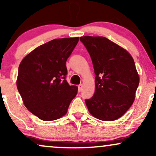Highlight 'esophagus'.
<instances>
[{"label": "esophagus", "mask_w": 156, "mask_h": 156, "mask_svg": "<svg viewBox=\"0 0 156 156\" xmlns=\"http://www.w3.org/2000/svg\"><path fill=\"white\" fill-rule=\"evenodd\" d=\"M78 92H80V91L82 90V88H83V85L82 84H80V85H78Z\"/></svg>", "instance_id": "obj_1"}]
</instances>
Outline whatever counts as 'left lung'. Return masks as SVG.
<instances>
[{"mask_svg": "<svg viewBox=\"0 0 156 156\" xmlns=\"http://www.w3.org/2000/svg\"><path fill=\"white\" fill-rule=\"evenodd\" d=\"M80 40L88 51L95 73V92L86 100L89 113L103 121L119 119L135 100L139 76L126 50L103 37L85 36Z\"/></svg>", "mask_w": 156, "mask_h": 156, "instance_id": "8db88e82", "label": "left lung"}]
</instances>
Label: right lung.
Returning a JSON list of instances; mask_svg holds the SVG:
<instances>
[{"label":"right lung","mask_w":156,"mask_h":156,"mask_svg":"<svg viewBox=\"0 0 156 156\" xmlns=\"http://www.w3.org/2000/svg\"><path fill=\"white\" fill-rule=\"evenodd\" d=\"M79 37L53 39L39 46L20 64L17 87L27 109L44 121L65 115L78 87L69 86L66 62Z\"/></svg>","instance_id":"add662e5"}]
</instances>
